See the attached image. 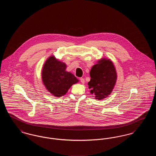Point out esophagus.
<instances>
[{
  "label": "esophagus",
  "mask_w": 156,
  "mask_h": 156,
  "mask_svg": "<svg viewBox=\"0 0 156 156\" xmlns=\"http://www.w3.org/2000/svg\"><path fill=\"white\" fill-rule=\"evenodd\" d=\"M80 80V81H81L82 83H85V80H84V78H81Z\"/></svg>",
  "instance_id": "34e87169"
}]
</instances>
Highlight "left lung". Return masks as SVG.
I'll list each match as a JSON object with an SVG mask.
<instances>
[{
    "label": "left lung",
    "instance_id": "1",
    "mask_svg": "<svg viewBox=\"0 0 156 156\" xmlns=\"http://www.w3.org/2000/svg\"><path fill=\"white\" fill-rule=\"evenodd\" d=\"M90 80L88 82L90 92L95 99L102 100L108 97L114 88L117 74L115 67L109 59L102 58L92 67L90 71Z\"/></svg>",
    "mask_w": 156,
    "mask_h": 156
}]
</instances>
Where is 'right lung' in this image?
Instances as JSON below:
<instances>
[{"mask_svg": "<svg viewBox=\"0 0 156 156\" xmlns=\"http://www.w3.org/2000/svg\"><path fill=\"white\" fill-rule=\"evenodd\" d=\"M64 62L50 56L45 62L42 69V80L45 87L54 96L61 97L66 94L71 87L79 80L66 71Z\"/></svg>", "mask_w": 156, "mask_h": 156, "instance_id": "right-lung-1", "label": "right lung"}]
</instances>
